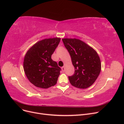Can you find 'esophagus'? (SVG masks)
<instances>
[{
    "label": "esophagus",
    "instance_id": "34e87169",
    "mask_svg": "<svg viewBox=\"0 0 124 124\" xmlns=\"http://www.w3.org/2000/svg\"><path fill=\"white\" fill-rule=\"evenodd\" d=\"M62 72H65V66H63L62 67Z\"/></svg>",
    "mask_w": 124,
    "mask_h": 124
}]
</instances>
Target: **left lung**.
I'll return each mask as SVG.
<instances>
[{
	"instance_id": "left-lung-1",
	"label": "left lung",
	"mask_w": 124,
	"mask_h": 124,
	"mask_svg": "<svg viewBox=\"0 0 124 124\" xmlns=\"http://www.w3.org/2000/svg\"><path fill=\"white\" fill-rule=\"evenodd\" d=\"M69 52L75 72L69 77L70 83L77 88L85 89L90 87L99 76L101 69L99 56L93 48L80 39H62Z\"/></svg>"
}]
</instances>
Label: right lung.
<instances>
[{
	"label": "right lung",
	"instance_id": "right-lung-1",
	"mask_svg": "<svg viewBox=\"0 0 124 124\" xmlns=\"http://www.w3.org/2000/svg\"><path fill=\"white\" fill-rule=\"evenodd\" d=\"M61 39L56 37L40 40L26 52L24 70L28 80L36 87L48 88L57 83L61 69L51 56Z\"/></svg>",
	"mask_w": 124,
	"mask_h": 124
}]
</instances>
